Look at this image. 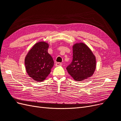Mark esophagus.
Returning <instances> with one entry per match:
<instances>
[{
	"label": "esophagus",
	"instance_id": "34e87169",
	"mask_svg": "<svg viewBox=\"0 0 121 121\" xmlns=\"http://www.w3.org/2000/svg\"><path fill=\"white\" fill-rule=\"evenodd\" d=\"M62 65V64L61 63H58V62H57V63H56V66L57 67V66H59V65Z\"/></svg>",
	"mask_w": 121,
	"mask_h": 121
}]
</instances>
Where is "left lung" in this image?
Listing matches in <instances>:
<instances>
[{"instance_id": "8db88e82", "label": "left lung", "mask_w": 121, "mask_h": 121, "mask_svg": "<svg viewBox=\"0 0 121 121\" xmlns=\"http://www.w3.org/2000/svg\"><path fill=\"white\" fill-rule=\"evenodd\" d=\"M73 60L67 69L76 81H82L93 75L96 60L93 53L85 44H75L73 47Z\"/></svg>"}]
</instances>
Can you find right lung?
<instances>
[{
  "instance_id": "1",
  "label": "right lung",
  "mask_w": 121,
  "mask_h": 121,
  "mask_svg": "<svg viewBox=\"0 0 121 121\" xmlns=\"http://www.w3.org/2000/svg\"><path fill=\"white\" fill-rule=\"evenodd\" d=\"M48 44L44 42L37 43L25 58L26 69L29 76L35 81L41 82L50 74L54 65L48 53Z\"/></svg>"
}]
</instances>
